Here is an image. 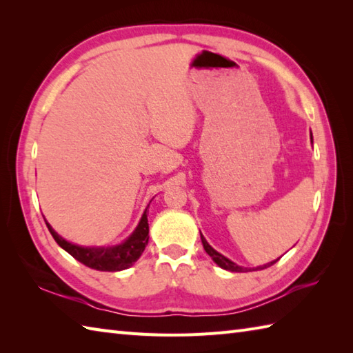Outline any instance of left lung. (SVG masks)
I'll return each mask as SVG.
<instances>
[{
    "label": "left lung",
    "mask_w": 353,
    "mask_h": 353,
    "mask_svg": "<svg viewBox=\"0 0 353 353\" xmlns=\"http://www.w3.org/2000/svg\"><path fill=\"white\" fill-rule=\"evenodd\" d=\"M311 142H312V134H311ZM200 236H201V244H203V247H205V250H206V253L209 254V256H211L212 259H214V262L219 267H221V268H224V270H228V272H236V273H244V272H247V268H244V267H239V265H236L235 262H232L230 259H228L226 256H223L221 253H219L216 250H214L211 245L208 244V241L205 239V236L200 234ZM279 261V258H277L276 261H272V262H268V264H265V265H261V267H256V270H264V268H267V267H270V265H273V264H276V262Z\"/></svg>",
    "instance_id": "8db88e82"
}]
</instances>
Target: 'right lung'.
Returning a JSON list of instances; mask_svg holds the SVG:
<instances>
[{"mask_svg":"<svg viewBox=\"0 0 353 353\" xmlns=\"http://www.w3.org/2000/svg\"><path fill=\"white\" fill-rule=\"evenodd\" d=\"M148 209V208H147ZM147 209L141 216L138 228L124 243L112 247H83L66 241L47 223V228L56 243L68 252L72 258H76L81 264L89 268L100 270V272H121L132 267L144 252L148 243V220Z\"/></svg>","mask_w":353,"mask_h":353,"instance_id":"add662e5","label":"right lung"}]
</instances>
